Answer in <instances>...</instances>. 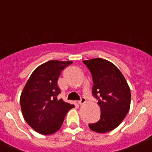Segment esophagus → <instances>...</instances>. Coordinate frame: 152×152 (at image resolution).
Instances as JSON below:
<instances>
[{"mask_svg":"<svg viewBox=\"0 0 152 152\" xmlns=\"http://www.w3.org/2000/svg\"><path fill=\"white\" fill-rule=\"evenodd\" d=\"M86 102V99L84 97H82L80 99V101H78V104H85Z\"/></svg>","mask_w":152,"mask_h":152,"instance_id":"1","label":"esophagus"}]
</instances>
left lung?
I'll use <instances>...</instances> for the list:
<instances>
[{
    "label": "left lung",
    "instance_id": "8db88e82",
    "mask_svg": "<svg viewBox=\"0 0 152 152\" xmlns=\"http://www.w3.org/2000/svg\"><path fill=\"white\" fill-rule=\"evenodd\" d=\"M83 62L91 73L92 94L98 99L101 110L100 119L88 126L99 133L110 132L122 122L129 112L130 89L122 73L111 62L100 58Z\"/></svg>",
    "mask_w": 152,
    "mask_h": 152
}]
</instances>
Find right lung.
Segmentation results:
<instances>
[{
	"label": "right lung",
	"mask_w": 152,
	"mask_h": 152,
	"mask_svg": "<svg viewBox=\"0 0 152 152\" xmlns=\"http://www.w3.org/2000/svg\"><path fill=\"white\" fill-rule=\"evenodd\" d=\"M72 61L52 60L37 67L28 80L20 96L25 120L42 134H51L61 127L67 112L74 104L58 99L57 82L62 70Z\"/></svg>",
	"instance_id": "1"
}]
</instances>
